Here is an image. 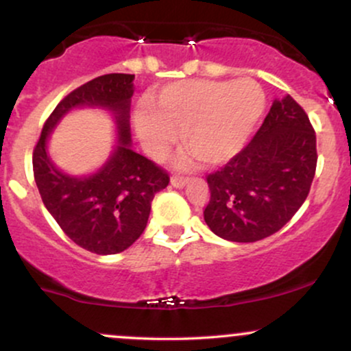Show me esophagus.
<instances>
[{"label":"esophagus","instance_id":"obj_1","mask_svg":"<svg viewBox=\"0 0 351 351\" xmlns=\"http://www.w3.org/2000/svg\"><path fill=\"white\" fill-rule=\"evenodd\" d=\"M186 181H188L186 176H181V175H173L171 176V184L175 188H183L184 184H186Z\"/></svg>","mask_w":351,"mask_h":351}]
</instances>
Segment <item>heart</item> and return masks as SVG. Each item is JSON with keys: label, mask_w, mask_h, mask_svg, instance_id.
Returning a JSON list of instances; mask_svg holds the SVG:
<instances>
[{"label": "heart", "mask_w": 351, "mask_h": 351, "mask_svg": "<svg viewBox=\"0 0 351 351\" xmlns=\"http://www.w3.org/2000/svg\"><path fill=\"white\" fill-rule=\"evenodd\" d=\"M265 108V94L256 80H184L168 84L140 106L135 128L143 147L162 158L183 132L184 147L206 165L231 160L252 134Z\"/></svg>", "instance_id": "1"}]
</instances>
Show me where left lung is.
<instances>
[{"mask_svg": "<svg viewBox=\"0 0 351 351\" xmlns=\"http://www.w3.org/2000/svg\"><path fill=\"white\" fill-rule=\"evenodd\" d=\"M317 168L315 130L291 95L274 100L254 138L206 176L204 221L223 239L256 243L282 229L307 199Z\"/></svg>", "mask_w": 351, "mask_h": 351, "instance_id": "obj_1", "label": "left lung"}]
</instances>
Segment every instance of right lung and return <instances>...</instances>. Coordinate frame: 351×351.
<instances>
[{
	"mask_svg": "<svg viewBox=\"0 0 351 351\" xmlns=\"http://www.w3.org/2000/svg\"><path fill=\"white\" fill-rule=\"evenodd\" d=\"M132 74H106L74 88L44 123L33 152V171L44 206L64 234L95 254L122 252L142 236L152 201L168 186L170 175L130 148ZM80 105L106 106L116 114L119 147L106 167L88 179L60 173L45 153L47 135L60 117Z\"/></svg>",
	"mask_w": 351,
	"mask_h": 351,
	"instance_id": "right-lung-1",
	"label": "right lung"
}]
</instances>
